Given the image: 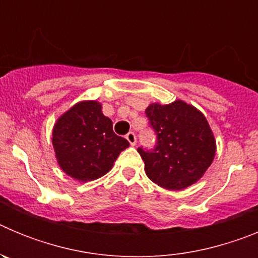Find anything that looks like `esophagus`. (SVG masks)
<instances>
[{
	"instance_id": "obj_1",
	"label": "esophagus",
	"mask_w": 258,
	"mask_h": 258,
	"mask_svg": "<svg viewBox=\"0 0 258 258\" xmlns=\"http://www.w3.org/2000/svg\"><path fill=\"white\" fill-rule=\"evenodd\" d=\"M125 138H126L127 142L131 143L132 146H134L137 143V137H136V134L133 133V132H129V133H127L126 136H125Z\"/></svg>"
}]
</instances>
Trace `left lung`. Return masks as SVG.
<instances>
[{"instance_id":"obj_1","label":"left lung","mask_w":258,"mask_h":258,"mask_svg":"<svg viewBox=\"0 0 258 258\" xmlns=\"http://www.w3.org/2000/svg\"><path fill=\"white\" fill-rule=\"evenodd\" d=\"M156 134L154 150L140 147L146 174L168 190H182L200 179L216 155V141L206 116L183 101L146 108Z\"/></svg>"}]
</instances>
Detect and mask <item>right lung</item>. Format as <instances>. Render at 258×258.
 <instances>
[{"label": "right lung", "instance_id": "obj_1", "mask_svg": "<svg viewBox=\"0 0 258 258\" xmlns=\"http://www.w3.org/2000/svg\"><path fill=\"white\" fill-rule=\"evenodd\" d=\"M52 146L61 170L80 182L94 181L112 168L129 142L113 133L112 121L97 101L71 107L52 129Z\"/></svg>", "mask_w": 258, "mask_h": 258}]
</instances>
